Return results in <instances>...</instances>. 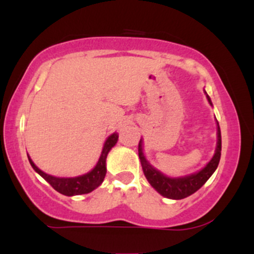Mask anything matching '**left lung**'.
I'll return each instance as SVG.
<instances>
[{
  "label": "left lung",
  "mask_w": 254,
  "mask_h": 254,
  "mask_svg": "<svg viewBox=\"0 0 254 254\" xmlns=\"http://www.w3.org/2000/svg\"><path fill=\"white\" fill-rule=\"evenodd\" d=\"M206 98L209 103L212 106L211 99H210L207 94ZM139 157L140 161H141L142 171L146 179L161 195L170 199H176V200L187 198V196L195 193L198 189H200L205 184L207 179L211 177L212 173L215 172L217 166H219L220 157H221V131H220L219 123H217V143L215 155L212 156V158L205 167L199 171V172H195L189 176L178 177V178H171V177L165 176L160 171L153 168L148 163V161L146 160L145 155L142 152V140H140L139 142Z\"/></svg>",
  "instance_id": "8db88e82"
}]
</instances>
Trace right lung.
Masks as SVG:
<instances>
[{"instance_id": "right-lung-1", "label": "right lung", "mask_w": 254, "mask_h": 254, "mask_svg": "<svg viewBox=\"0 0 254 254\" xmlns=\"http://www.w3.org/2000/svg\"><path fill=\"white\" fill-rule=\"evenodd\" d=\"M118 141V134L114 132L111 136L107 139V141L104 142L103 150H102L101 157H99L98 162H97L96 167L91 171V172L86 173V175H82L78 177H71V178H60V177H54L48 175V173L43 172L42 170L37 167L34 165L30 157L28 156V160H29L30 165L34 168V171L37 173H39L45 181L53 187L55 190H58L59 193L64 194V195L72 196V195H79V194H87L91 193L92 190H94L96 188H98L99 186L103 182L104 177L107 173V167H106V160L107 155H108L109 151L112 150L113 146L115 145Z\"/></svg>"}]
</instances>
